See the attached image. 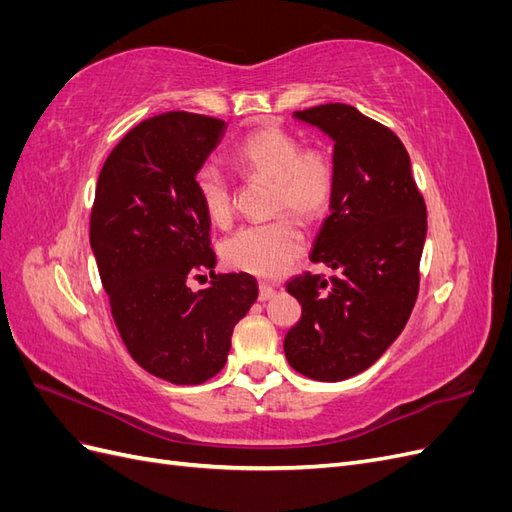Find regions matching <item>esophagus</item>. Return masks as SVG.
<instances>
[{"label": "esophagus", "mask_w": 512, "mask_h": 512, "mask_svg": "<svg viewBox=\"0 0 512 512\" xmlns=\"http://www.w3.org/2000/svg\"><path fill=\"white\" fill-rule=\"evenodd\" d=\"M273 294H275V288H273L271 284H260V286H258V299H260V301L273 299Z\"/></svg>", "instance_id": "1"}]
</instances>
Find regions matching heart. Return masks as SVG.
<instances>
[{"label":"heart","mask_w":512,"mask_h":512,"mask_svg":"<svg viewBox=\"0 0 512 512\" xmlns=\"http://www.w3.org/2000/svg\"><path fill=\"white\" fill-rule=\"evenodd\" d=\"M230 162L245 179L271 181L269 211L289 213L232 232L222 243V256L237 271L280 277L307 245L305 232L291 213L305 222H316L327 213L335 192V166L327 151L301 147L299 138L280 126L258 128L243 136L232 147ZM194 188L207 218L228 226L235 215V192L222 170L203 166L196 173Z\"/></svg>","instance_id":"obj_1"}]
</instances>
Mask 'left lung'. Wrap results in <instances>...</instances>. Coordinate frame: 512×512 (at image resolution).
<instances>
[{
    "label": "left lung",
    "instance_id": "8db88e82",
    "mask_svg": "<svg viewBox=\"0 0 512 512\" xmlns=\"http://www.w3.org/2000/svg\"><path fill=\"white\" fill-rule=\"evenodd\" d=\"M294 117L335 143V192L312 252L333 277L303 273L286 284L301 320L284 339L292 369L339 382L361 374L404 331L418 297L427 209L397 134L348 104Z\"/></svg>",
    "mask_w": 512,
    "mask_h": 512
}]
</instances>
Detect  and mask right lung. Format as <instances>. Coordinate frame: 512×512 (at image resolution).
Returning a JSON list of instances; mask_svg holds the SVG:
<instances>
[{"mask_svg": "<svg viewBox=\"0 0 512 512\" xmlns=\"http://www.w3.org/2000/svg\"><path fill=\"white\" fill-rule=\"evenodd\" d=\"M226 132L222 119L170 111L138 123L106 158L89 241L132 359L173 384L224 367L235 324L258 299L247 273L215 275L211 220L194 179ZM212 282L194 293L189 280Z\"/></svg>", "mask_w": 512, "mask_h": 512, "instance_id": "1", "label": "right lung"}]
</instances>
